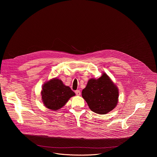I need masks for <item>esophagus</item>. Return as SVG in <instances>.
<instances>
[{
	"label": "esophagus",
	"mask_w": 157,
	"mask_h": 157,
	"mask_svg": "<svg viewBox=\"0 0 157 157\" xmlns=\"http://www.w3.org/2000/svg\"><path fill=\"white\" fill-rule=\"evenodd\" d=\"M75 94H76L77 95H78V96L80 95V94H81L80 91L79 90H75Z\"/></svg>",
	"instance_id": "34e87169"
}]
</instances>
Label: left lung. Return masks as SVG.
<instances>
[{
	"instance_id": "8db88e82",
	"label": "left lung",
	"mask_w": 157,
	"mask_h": 157,
	"mask_svg": "<svg viewBox=\"0 0 157 157\" xmlns=\"http://www.w3.org/2000/svg\"><path fill=\"white\" fill-rule=\"evenodd\" d=\"M90 109L98 114H106L118 103V90L106 74L98 78H90L82 92Z\"/></svg>"
}]
</instances>
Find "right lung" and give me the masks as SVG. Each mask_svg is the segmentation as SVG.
Masks as SVG:
<instances>
[{"label": "right lung", "instance_id": "right-lung-1", "mask_svg": "<svg viewBox=\"0 0 157 157\" xmlns=\"http://www.w3.org/2000/svg\"><path fill=\"white\" fill-rule=\"evenodd\" d=\"M42 101L47 108L57 111L62 108L69 99L75 94L61 80L52 78L44 83L41 91Z\"/></svg>", "mask_w": 157, "mask_h": 157}]
</instances>
